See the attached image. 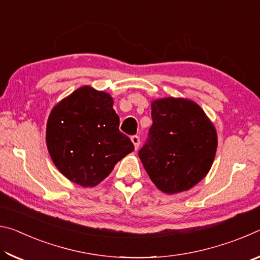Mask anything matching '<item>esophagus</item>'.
<instances>
[{
    "mask_svg": "<svg viewBox=\"0 0 260 260\" xmlns=\"http://www.w3.org/2000/svg\"><path fill=\"white\" fill-rule=\"evenodd\" d=\"M131 140H132V142H133L135 149H136V150H138L139 147H140V136L139 135H133L131 138Z\"/></svg>",
    "mask_w": 260,
    "mask_h": 260,
    "instance_id": "obj_1",
    "label": "esophagus"
}]
</instances>
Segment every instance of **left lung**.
I'll use <instances>...</instances> for the list:
<instances>
[{
	"mask_svg": "<svg viewBox=\"0 0 260 260\" xmlns=\"http://www.w3.org/2000/svg\"><path fill=\"white\" fill-rule=\"evenodd\" d=\"M152 125L139 156L151 181L166 193L188 190L203 179L217 151V133L200 105L184 99L151 103Z\"/></svg>",
	"mask_w": 260,
	"mask_h": 260,
	"instance_id": "obj_1",
	"label": "left lung"
}]
</instances>
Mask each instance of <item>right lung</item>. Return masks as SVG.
Instances as JSON below:
<instances>
[{"instance_id":"right-lung-1","label":"right lung","mask_w":260,"mask_h":260,"mask_svg":"<svg viewBox=\"0 0 260 260\" xmlns=\"http://www.w3.org/2000/svg\"><path fill=\"white\" fill-rule=\"evenodd\" d=\"M113 100L104 91L81 87L59 102L47 124L48 151L57 169L82 187H94L134 150L119 131Z\"/></svg>"}]
</instances>
